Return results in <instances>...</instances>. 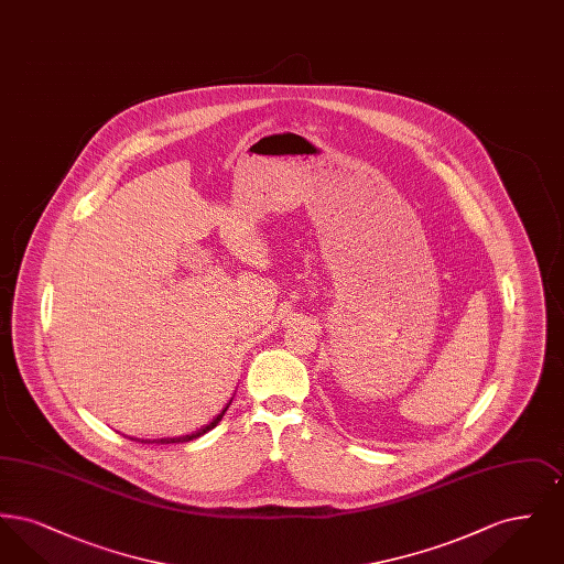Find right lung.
I'll return each instance as SVG.
<instances>
[{"instance_id":"right-lung-1","label":"right lung","mask_w":564,"mask_h":564,"mask_svg":"<svg viewBox=\"0 0 564 564\" xmlns=\"http://www.w3.org/2000/svg\"><path fill=\"white\" fill-rule=\"evenodd\" d=\"M232 402V400H230ZM230 405V403H228ZM228 405L215 416L214 421L207 425V427H203V430L196 431V433H192V435H184V437H166V440H154L156 444H177V442H189V440H196V437H200V435H205L207 431L214 430L215 425L221 421V416L226 414V410H228ZM154 442H150V440H141V444H154Z\"/></svg>"}]
</instances>
